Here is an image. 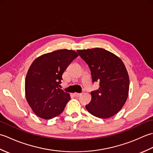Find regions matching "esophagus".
Returning a JSON list of instances; mask_svg holds the SVG:
<instances>
[{
    "label": "esophagus",
    "mask_w": 153,
    "mask_h": 153,
    "mask_svg": "<svg viewBox=\"0 0 153 153\" xmlns=\"http://www.w3.org/2000/svg\"><path fill=\"white\" fill-rule=\"evenodd\" d=\"M74 95L76 96V97H78L82 95V93H74Z\"/></svg>",
    "instance_id": "1"
}]
</instances>
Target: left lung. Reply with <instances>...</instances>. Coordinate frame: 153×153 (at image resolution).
Here are the masks:
<instances>
[{
  "label": "left lung",
  "instance_id": "8db88e82",
  "mask_svg": "<svg viewBox=\"0 0 153 153\" xmlns=\"http://www.w3.org/2000/svg\"><path fill=\"white\" fill-rule=\"evenodd\" d=\"M89 65L93 82H99L91 100L85 108L100 118H108L118 113L128 99L129 79L124 64L116 54L102 48L77 50Z\"/></svg>",
  "mask_w": 153,
  "mask_h": 153
}]
</instances>
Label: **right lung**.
<instances>
[{
	"instance_id": "right-lung-1",
	"label": "right lung",
	"mask_w": 153,
	"mask_h": 153,
	"mask_svg": "<svg viewBox=\"0 0 153 153\" xmlns=\"http://www.w3.org/2000/svg\"><path fill=\"white\" fill-rule=\"evenodd\" d=\"M77 56L73 50L60 49L41 55L32 62L25 77V93L39 118L51 119L63 112L70 95L59 88L62 76Z\"/></svg>"
}]
</instances>
